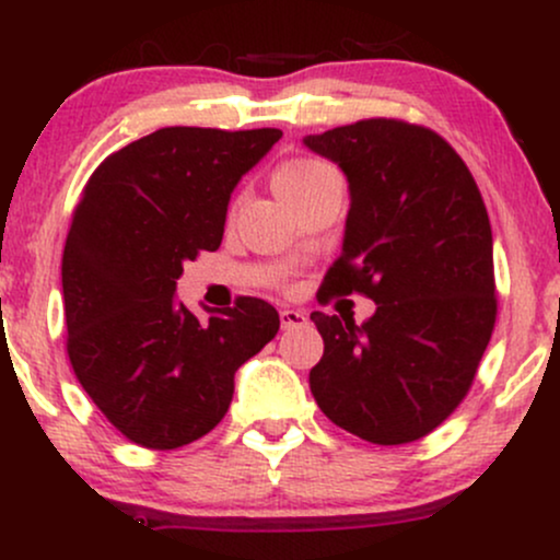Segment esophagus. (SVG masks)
<instances>
[{
  "label": "esophagus",
  "instance_id": "34e87169",
  "mask_svg": "<svg viewBox=\"0 0 560 560\" xmlns=\"http://www.w3.org/2000/svg\"><path fill=\"white\" fill-rule=\"evenodd\" d=\"M281 318V329H294V326H302L305 324V313L302 311H289V307H284V311L279 313Z\"/></svg>",
  "mask_w": 560,
  "mask_h": 560
}]
</instances>
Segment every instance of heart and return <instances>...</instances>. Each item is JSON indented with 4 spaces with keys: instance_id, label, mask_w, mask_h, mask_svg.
I'll use <instances>...</instances> for the list:
<instances>
[{
    "instance_id": "1",
    "label": "heart",
    "mask_w": 560,
    "mask_h": 560,
    "mask_svg": "<svg viewBox=\"0 0 560 560\" xmlns=\"http://www.w3.org/2000/svg\"><path fill=\"white\" fill-rule=\"evenodd\" d=\"M329 173L334 171L326 163H320V160H292V163H287L284 168H279V173L273 176L276 195L300 189V186L318 182V178L329 176Z\"/></svg>"
}]
</instances>
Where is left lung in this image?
Segmentation results:
<instances>
[{
    "label": "left lung",
    "instance_id": "8db88e82",
    "mask_svg": "<svg viewBox=\"0 0 560 560\" xmlns=\"http://www.w3.org/2000/svg\"><path fill=\"white\" fill-rule=\"evenodd\" d=\"M302 141L350 186L342 255L324 289L376 302L363 324L311 313L324 337L311 392L365 442L421 440L466 397L494 329L485 199L458 152L423 126L369 118Z\"/></svg>",
    "mask_w": 560,
    "mask_h": 560
}]
</instances>
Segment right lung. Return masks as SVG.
<instances>
[{
  "mask_svg": "<svg viewBox=\"0 0 560 560\" xmlns=\"http://www.w3.org/2000/svg\"><path fill=\"white\" fill-rule=\"evenodd\" d=\"M279 139V128H160L83 186L62 253L68 358L96 408L141 447L208 434L236 369L279 331L266 300L205 307L208 320L176 300L184 262L221 247L231 191Z\"/></svg>",
  "mask_w": 560,
  "mask_h": 560,
  "instance_id": "1",
  "label": "right lung"
}]
</instances>
